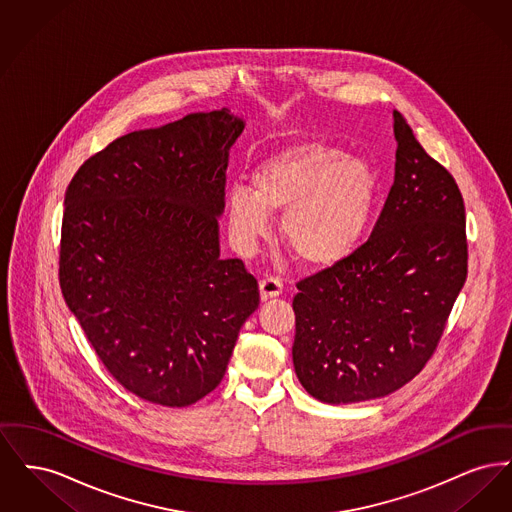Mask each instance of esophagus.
<instances>
[{"instance_id":"34e87169","label":"esophagus","mask_w":512,"mask_h":512,"mask_svg":"<svg viewBox=\"0 0 512 512\" xmlns=\"http://www.w3.org/2000/svg\"><path fill=\"white\" fill-rule=\"evenodd\" d=\"M259 290H261V299L267 301V299H272L284 292V284L274 276H267L259 282Z\"/></svg>"}]
</instances>
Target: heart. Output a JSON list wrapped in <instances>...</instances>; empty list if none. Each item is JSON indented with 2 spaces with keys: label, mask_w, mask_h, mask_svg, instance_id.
I'll return each mask as SVG.
<instances>
[{
  "label": "heart",
  "mask_w": 512,
  "mask_h": 512,
  "mask_svg": "<svg viewBox=\"0 0 512 512\" xmlns=\"http://www.w3.org/2000/svg\"><path fill=\"white\" fill-rule=\"evenodd\" d=\"M378 199V176L365 159L326 142H301L265 159L251 172V190L228 192L226 209L236 238L253 245L284 213L280 238L303 267L328 268L349 257L365 234Z\"/></svg>",
  "instance_id": "heart-1"
}]
</instances>
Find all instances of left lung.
Segmentation results:
<instances>
[{
	"label": "left lung",
	"instance_id": "8db88e82",
	"mask_svg": "<svg viewBox=\"0 0 512 512\" xmlns=\"http://www.w3.org/2000/svg\"><path fill=\"white\" fill-rule=\"evenodd\" d=\"M395 180L372 236L297 282L293 366L332 405L403 388L432 359L468 274L463 194L393 111Z\"/></svg>",
	"mask_w": 512,
	"mask_h": 512
}]
</instances>
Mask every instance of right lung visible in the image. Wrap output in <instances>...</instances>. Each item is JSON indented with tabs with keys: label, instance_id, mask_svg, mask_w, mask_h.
<instances>
[{
	"label": "right lung",
	"instance_id": "add662e5",
	"mask_svg": "<svg viewBox=\"0 0 512 512\" xmlns=\"http://www.w3.org/2000/svg\"><path fill=\"white\" fill-rule=\"evenodd\" d=\"M228 109L136 130L92 155L65 192L59 286L124 390L188 407L215 390L259 307L242 259H220Z\"/></svg>",
	"mask_w": 512,
	"mask_h": 512
}]
</instances>
